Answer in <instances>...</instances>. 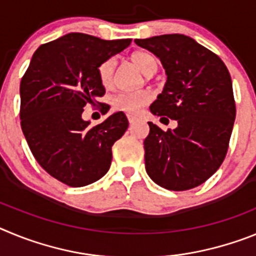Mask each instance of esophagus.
<instances>
[{"instance_id":"34e87169","label":"esophagus","mask_w":256,"mask_h":256,"mask_svg":"<svg viewBox=\"0 0 256 256\" xmlns=\"http://www.w3.org/2000/svg\"><path fill=\"white\" fill-rule=\"evenodd\" d=\"M126 118H128V122H130V124H133L136 120H137V119H138V118L136 116V115H133V114H128V115H126Z\"/></svg>"}]
</instances>
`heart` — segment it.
Returning a JSON list of instances; mask_svg holds the SVG:
<instances>
[{
    "label": "heart",
    "mask_w": 256,
    "mask_h": 256,
    "mask_svg": "<svg viewBox=\"0 0 256 256\" xmlns=\"http://www.w3.org/2000/svg\"><path fill=\"white\" fill-rule=\"evenodd\" d=\"M130 61L136 68H138L144 76H152L156 73L159 68V61L150 52L146 51H136L130 55ZM115 72V60L112 58H108L104 60L98 66H97V76L100 80L101 86L105 88H110L114 80ZM152 100V94L148 90H141V91L134 92H120L112 97V104L115 110L124 112H130L136 114L142 108L148 105Z\"/></svg>",
    "instance_id": "heart-1"
}]
</instances>
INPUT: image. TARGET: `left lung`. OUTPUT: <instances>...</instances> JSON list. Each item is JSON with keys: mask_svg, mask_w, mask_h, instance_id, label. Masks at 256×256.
Returning a JSON list of instances; mask_svg holds the SVG:
<instances>
[{"mask_svg": "<svg viewBox=\"0 0 256 256\" xmlns=\"http://www.w3.org/2000/svg\"><path fill=\"white\" fill-rule=\"evenodd\" d=\"M134 42L155 54L168 76L150 112L178 122L176 130H168L148 122L150 132L144 141L146 172L170 191L200 186L218 170L230 146L236 118L230 72L218 55L187 36Z\"/></svg>", "mask_w": 256, "mask_h": 256, "instance_id": "8db88e82", "label": "left lung"}]
</instances>
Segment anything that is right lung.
<instances>
[{
  "label": "right lung",
  "instance_id": "1",
  "mask_svg": "<svg viewBox=\"0 0 256 256\" xmlns=\"http://www.w3.org/2000/svg\"><path fill=\"white\" fill-rule=\"evenodd\" d=\"M132 40H106L69 33L40 44L20 82V126L38 164L60 182L83 187L108 173L112 144L128 128L123 112L91 126L82 119L87 104L105 94L97 66L128 47Z\"/></svg>",
  "mask_w": 256,
  "mask_h": 256
}]
</instances>
